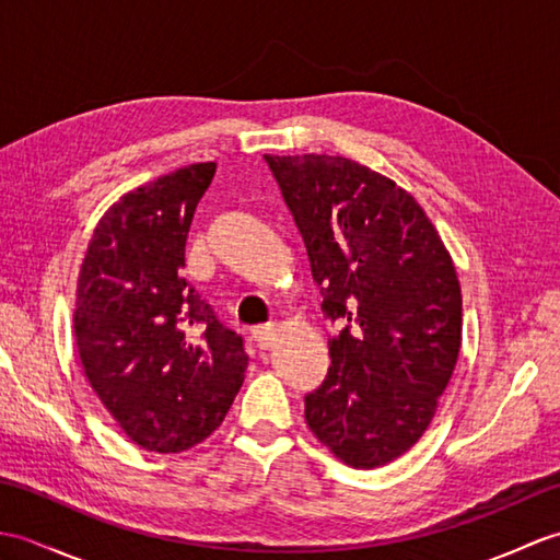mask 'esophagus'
<instances>
[{"instance_id": "esophagus-1", "label": "esophagus", "mask_w": 560, "mask_h": 560, "mask_svg": "<svg viewBox=\"0 0 560 560\" xmlns=\"http://www.w3.org/2000/svg\"><path fill=\"white\" fill-rule=\"evenodd\" d=\"M273 339H277V325H261L253 329V341L259 349H269Z\"/></svg>"}]
</instances>
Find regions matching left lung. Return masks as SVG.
<instances>
[{"label":"left lung","mask_w":560,"mask_h":560,"mask_svg":"<svg viewBox=\"0 0 560 560\" xmlns=\"http://www.w3.org/2000/svg\"><path fill=\"white\" fill-rule=\"evenodd\" d=\"M341 331L329 373L305 397L319 443L353 469L397 459L431 425L462 343V291L435 225L407 189L327 153L271 156Z\"/></svg>","instance_id":"8db88e82"}]
</instances>
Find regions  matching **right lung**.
I'll use <instances>...</instances> for the list:
<instances>
[{
  "mask_svg": "<svg viewBox=\"0 0 560 560\" xmlns=\"http://www.w3.org/2000/svg\"><path fill=\"white\" fill-rule=\"evenodd\" d=\"M217 163L141 185L103 213L77 283L74 339L89 385L125 435L149 452H183L229 413L247 368L180 269L185 241Z\"/></svg>",
  "mask_w": 560,
  "mask_h": 560,
  "instance_id": "obj_1",
  "label": "right lung"
}]
</instances>
